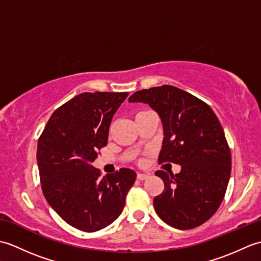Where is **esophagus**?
<instances>
[{"label": "esophagus", "mask_w": 261, "mask_h": 261, "mask_svg": "<svg viewBox=\"0 0 261 261\" xmlns=\"http://www.w3.org/2000/svg\"><path fill=\"white\" fill-rule=\"evenodd\" d=\"M148 177V175L147 174H141V173H138L137 174V178L139 179V180H143V179H146Z\"/></svg>", "instance_id": "1"}]
</instances>
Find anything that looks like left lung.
Segmentation results:
<instances>
[{"label":"left lung","mask_w":261,"mask_h":261,"mask_svg":"<svg viewBox=\"0 0 261 261\" xmlns=\"http://www.w3.org/2000/svg\"><path fill=\"white\" fill-rule=\"evenodd\" d=\"M129 102L147 103L162 118L165 137L158 163L181 166L176 175L156 171L165 184L153 198L158 216L179 230L206 222L222 203L231 174L230 148L213 110L170 85L138 91Z\"/></svg>","instance_id":"8db88e82"}]
</instances>
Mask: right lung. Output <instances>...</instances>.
I'll list each match as a JSON object with an SVG mask.
<instances>
[{
  "label": "right lung",
  "instance_id": "1",
  "mask_svg": "<svg viewBox=\"0 0 261 261\" xmlns=\"http://www.w3.org/2000/svg\"><path fill=\"white\" fill-rule=\"evenodd\" d=\"M129 93H82L59 107L39 137L37 162L49 205L84 232L107 228L119 218L137 174L121 168L101 177L91 165L108 145L116 110Z\"/></svg>",
  "mask_w": 261,
  "mask_h": 261
}]
</instances>
